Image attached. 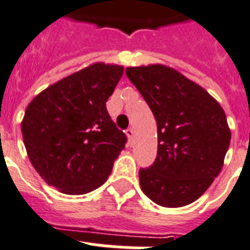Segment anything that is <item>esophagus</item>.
<instances>
[{
    "mask_svg": "<svg viewBox=\"0 0 250 250\" xmlns=\"http://www.w3.org/2000/svg\"><path fill=\"white\" fill-rule=\"evenodd\" d=\"M125 135L128 136L129 140H132L133 139V135H135V129L132 128V127H129V128L125 129Z\"/></svg>",
    "mask_w": 250,
    "mask_h": 250,
    "instance_id": "1",
    "label": "esophagus"
}]
</instances>
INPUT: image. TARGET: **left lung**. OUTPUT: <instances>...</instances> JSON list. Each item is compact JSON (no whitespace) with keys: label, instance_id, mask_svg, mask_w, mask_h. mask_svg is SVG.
Returning <instances> with one entry per match:
<instances>
[{"label":"left lung","instance_id":"8db88e82","mask_svg":"<svg viewBox=\"0 0 250 250\" xmlns=\"http://www.w3.org/2000/svg\"><path fill=\"white\" fill-rule=\"evenodd\" d=\"M125 74L158 125L154 163L139 171L144 194L158 206L195 202L224 166L231 132L226 114L204 88L164 65L127 68Z\"/></svg>","mask_w":250,"mask_h":250}]
</instances>
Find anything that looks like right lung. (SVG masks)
Here are the masks:
<instances>
[{"mask_svg": "<svg viewBox=\"0 0 250 250\" xmlns=\"http://www.w3.org/2000/svg\"><path fill=\"white\" fill-rule=\"evenodd\" d=\"M123 66L97 62L47 87L28 105L21 123L34 169L68 195L104 184L127 136L110 118L106 101Z\"/></svg>", "mask_w": 250, "mask_h": 250, "instance_id": "right-lung-1", "label": "right lung"}]
</instances>
